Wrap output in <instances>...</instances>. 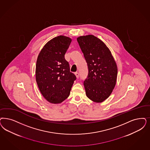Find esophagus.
Instances as JSON below:
<instances>
[{"instance_id":"obj_1","label":"esophagus","mask_w":150,"mask_h":150,"mask_svg":"<svg viewBox=\"0 0 150 150\" xmlns=\"http://www.w3.org/2000/svg\"><path fill=\"white\" fill-rule=\"evenodd\" d=\"M75 76H76V78H79V72H75Z\"/></svg>"}]
</instances>
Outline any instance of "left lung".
Segmentation results:
<instances>
[{"label":"left lung","instance_id":"1","mask_svg":"<svg viewBox=\"0 0 150 150\" xmlns=\"http://www.w3.org/2000/svg\"><path fill=\"white\" fill-rule=\"evenodd\" d=\"M77 41L88 63V79L83 83L86 95L95 103H102L116 85V62L109 47L93 35L79 36Z\"/></svg>","mask_w":150,"mask_h":150}]
</instances>
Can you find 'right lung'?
<instances>
[{
    "label": "right lung",
    "instance_id": "1",
    "mask_svg": "<svg viewBox=\"0 0 150 150\" xmlns=\"http://www.w3.org/2000/svg\"><path fill=\"white\" fill-rule=\"evenodd\" d=\"M71 41L64 35L55 37L42 47L37 58L36 83L42 95L50 103H61L67 98L76 80L64 57Z\"/></svg>",
    "mask_w": 150,
    "mask_h": 150
}]
</instances>
